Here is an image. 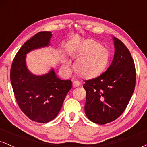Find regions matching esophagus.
<instances>
[{
  "mask_svg": "<svg viewBox=\"0 0 147 147\" xmlns=\"http://www.w3.org/2000/svg\"><path fill=\"white\" fill-rule=\"evenodd\" d=\"M80 85H81L80 82H78V81H74V82H73V86L75 87V88L78 87Z\"/></svg>",
  "mask_w": 147,
  "mask_h": 147,
  "instance_id": "1",
  "label": "esophagus"
}]
</instances>
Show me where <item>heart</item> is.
Listing matches in <instances>:
<instances>
[{"label": "heart", "instance_id": "b5f03b06", "mask_svg": "<svg viewBox=\"0 0 147 147\" xmlns=\"http://www.w3.org/2000/svg\"><path fill=\"white\" fill-rule=\"evenodd\" d=\"M81 57L75 63L76 73L82 77L97 75L105 68L109 61L108 52L105 48L93 40H88L81 52ZM70 61L65 59L63 68L68 70Z\"/></svg>", "mask_w": 147, "mask_h": 147}]
</instances>
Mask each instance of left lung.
<instances>
[{
	"instance_id": "left-lung-1",
	"label": "left lung",
	"mask_w": 147,
	"mask_h": 147,
	"mask_svg": "<svg viewBox=\"0 0 147 147\" xmlns=\"http://www.w3.org/2000/svg\"><path fill=\"white\" fill-rule=\"evenodd\" d=\"M115 54L106 72L84 81L86 91L84 110L92 122L105 124L115 120L126 109L136 86V68L129 50L113 37Z\"/></svg>"
}]
</instances>
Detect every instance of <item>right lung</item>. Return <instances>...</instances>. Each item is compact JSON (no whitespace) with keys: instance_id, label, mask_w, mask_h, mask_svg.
Masks as SVG:
<instances>
[{"instance_id":"add662e5","label":"right lung","mask_w":147,"mask_h":147,"mask_svg":"<svg viewBox=\"0 0 147 147\" xmlns=\"http://www.w3.org/2000/svg\"><path fill=\"white\" fill-rule=\"evenodd\" d=\"M51 32H40L26 41L13 61L10 79L16 102L30 119L47 123L55 119L72 88L70 80H61L53 68L48 73L36 75L27 66L29 52L50 45Z\"/></svg>"}]
</instances>
